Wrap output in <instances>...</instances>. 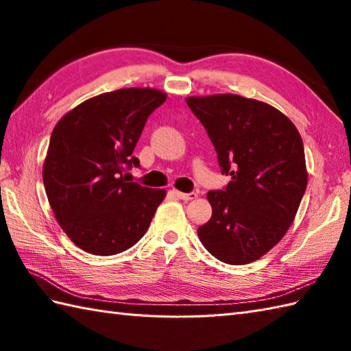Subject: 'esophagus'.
I'll use <instances>...</instances> for the list:
<instances>
[{"label": "esophagus", "instance_id": "esophagus-1", "mask_svg": "<svg viewBox=\"0 0 351 351\" xmlns=\"http://www.w3.org/2000/svg\"><path fill=\"white\" fill-rule=\"evenodd\" d=\"M173 195H175L178 199L185 200V202H189V200H193V199L197 197L196 193H181V191H176V190H173Z\"/></svg>", "mask_w": 351, "mask_h": 351}]
</instances>
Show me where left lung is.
Wrapping results in <instances>:
<instances>
[{
    "mask_svg": "<svg viewBox=\"0 0 351 351\" xmlns=\"http://www.w3.org/2000/svg\"><path fill=\"white\" fill-rule=\"evenodd\" d=\"M185 101L213 141L221 173L232 178L206 195L213 215L199 226V240L221 263H253L287 234L306 190L300 134L256 99L228 93Z\"/></svg>",
    "mask_w": 351,
    "mask_h": 351,
    "instance_id": "8db88e82",
    "label": "left lung"
}]
</instances>
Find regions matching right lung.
I'll return each mask as SVG.
<instances>
[{
	"label": "right lung",
	"mask_w": 351,
	"mask_h": 351,
	"mask_svg": "<svg viewBox=\"0 0 351 351\" xmlns=\"http://www.w3.org/2000/svg\"><path fill=\"white\" fill-rule=\"evenodd\" d=\"M155 88L102 93L66 113L51 134L43 184L58 225L73 244L98 256L132 247L166 191L128 182L147 117L166 101Z\"/></svg>",
	"instance_id": "obj_1"
}]
</instances>
